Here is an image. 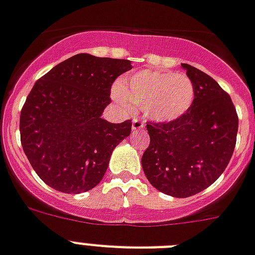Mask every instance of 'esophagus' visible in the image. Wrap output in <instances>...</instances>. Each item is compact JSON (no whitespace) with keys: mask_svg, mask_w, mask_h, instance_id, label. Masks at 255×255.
<instances>
[{"mask_svg":"<svg viewBox=\"0 0 255 255\" xmlns=\"http://www.w3.org/2000/svg\"><path fill=\"white\" fill-rule=\"evenodd\" d=\"M145 127L144 122L138 119V118H133V121H132V131H140L142 128Z\"/></svg>","mask_w":255,"mask_h":255,"instance_id":"1","label":"esophagus"}]
</instances>
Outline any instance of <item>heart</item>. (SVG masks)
I'll use <instances>...</instances> for the list:
<instances>
[{"instance_id": "b5f03b06", "label": "heart", "mask_w": 255, "mask_h": 255, "mask_svg": "<svg viewBox=\"0 0 255 255\" xmlns=\"http://www.w3.org/2000/svg\"><path fill=\"white\" fill-rule=\"evenodd\" d=\"M114 98L127 110L137 106L151 121L167 123L187 114L193 104L194 87L181 72L141 70L115 87Z\"/></svg>"}]
</instances>
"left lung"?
<instances>
[{"label":"left lung","instance_id":"1","mask_svg":"<svg viewBox=\"0 0 255 255\" xmlns=\"http://www.w3.org/2000/svg\"><path fill=\"white\" fill-rule=\"evenodd\" d=\"M194 87L185 115L167 123H146L150 144L141 164L147 180L172 197H190L210 187L230 163L239 117L230 95L211 76L183 63Z\"/></svg>","mask_w":255,"mask_h":255}]
</instances>
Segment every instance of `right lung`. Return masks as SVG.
<instances>
[{
    "instance_id": "right-lung-1",
    "label": "right lung",
    "mask_w": 255,
    "mask_h": 255,
    "mask_svg": "<svg viewBox=\"0 0 255 255\" xmlns=\"http://www.w3.org/2000/svg\"><path fill=\"white\" fill-rule=\"evenodd\" d=\"M132 68L127 59L80 53L38 79L20 111V142L38 177L63 193L95 188L110 155L129 136L132 121L102 119L115 79Z\"/></svg>"
}]
</instances>
